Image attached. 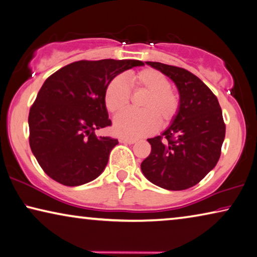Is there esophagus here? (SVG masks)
<instances>
[{
    "label": "esophagus",
    "instance_id": "obj_1",
    "mask_svg": "<svg viewBox=\"0 0 257 257\" xmlns=\"http://www.w3.org/2000/svg\"><path fill=\"white\" fill-rule=\"evenodd\" d=\"M121 142V143H128V144H134L136 143V140H133V139H123V137H121L120 140H118Z\"/></svg>",
    "mask_w": 257,
    "mask_h": 257
}]
</instances>
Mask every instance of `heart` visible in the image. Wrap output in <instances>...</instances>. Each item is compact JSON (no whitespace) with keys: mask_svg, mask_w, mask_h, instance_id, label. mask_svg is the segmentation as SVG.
I'll return each mask as SVG.
<instances>
[{"mask_svg":"<svg viewBox=\"0 0 257 257\" xmlns=\"http://www.w3.org/2000/svg\"><path fill=\"white\" fill-rule=\"evenodd\" d=\"M128 82L133 91L145 92L140 100L141 112H125L114 120L113 130L125 139H139L147 136L158 128H166L178 116L180 97L171 87V82L162 71L152 68L130 72ZM104 102L112 114L121 113L129 106L130 90L124 79L116 76L107 84Z\"/></svg>","mask_w":257,"mask_h":257,"instance_id":"b5f03b06","label":"heart"}]
</instances>
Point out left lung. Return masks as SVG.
<instances>
[{"label":"left lung","instance_id":"obj_1","mask_svg":"<svg viewBox=\"0 0 257 257\" xmlns=\"http://www.w3.org/2000/svg\"><path fill=\"white\" fill-rule=\"evenodd\" d=\"M145 63L175 83L180 110L162 135L148 140L151 152L141 164L142 172L164 189H188L219 160L226 130L219 102L213 92L186 69L150 61Z\"/></svg>","mask_w":257,"mask_h":257}]
</instances>
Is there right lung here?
I'll return each instance as SVG.
<instances>
[{"mask_svg":"<svg viewBox=\"0 0 257 257\" xmlns=\"http://www.w3.org/2000/svg\"><path fill=\"white\" fill-rule=\"evenodd\" d=\"M139 60L76 61L45 80L29 114L30 147L49 178L75 187L99 177L118 143L94 130L109 127L105 87Z\"/></svg>","mask_w":257,"mask_h":257,"instance_id":"add662e5","label":"right lung"}]
</instances>
